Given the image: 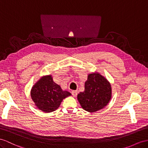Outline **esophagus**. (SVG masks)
Returning <instances> with one entry per match:
<instances>
[{"label":"esophagus","mask_w":148,"mask_h":148,"mask_svg":"<svg viewBox=\"0 0 148 148\" xmlns=\"http://www.w3.org/2000/svg\"><path fill=\"white\" fill-rule=\"evenodd\" d=\"M71 93H72V94H73V96H74V97H75L77 96V90H72L71 91Z\"/></svg>","instance_id":"34e87169"}]
</instances>
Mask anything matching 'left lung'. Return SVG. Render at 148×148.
Wrapping results in <instances>:
<instances>
[{
    "label": "left lung",
    "instance_id": "left-lung-1",
    "mask_svg": "<svg viewBox=\"0 0 148 148\" xmlns=\"http://www.w3.org/2000/svg\"><path fill=\"white\" fill-rule=\"evenodd\" d=\"M111 98V86L99 73L89 74L85 82L84 92L77 95V99L84 110L94 112L104 108Z\"/></svg>",
    "mask_w": 148,
    "mask_h": 148
}]
</instances>
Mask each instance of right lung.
Segmentation results:
<instances>
[{"mask_svg": "<svg viewBox=\"0 0 148 148\" xmlns=\"http://www.w3.org/2000/svg\"><path fill=\"white\" fill-rule=\"evenodd\" d=\"M71 94L62 90L53 81L51 75L40 79L32 87L31 96L38 109L45 112H51L58 109L62 101Z\"/></svg>", "mask_w": 148, "mask_h": 148, "instance_id": "obj_1", "label": "right lung"}]
</instances>
